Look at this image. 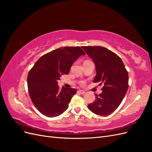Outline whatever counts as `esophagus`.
<instances>
[{"mask_svg":"<svg viewBox=\"0 0 152 152\" xmlns=\"http://www.w3.org/2000/svg\"><path fill=\"white\" fill-rule=\"evenodd\" d=\"M79 91L80 92V93L81 94H82L86 93V91H83V90H81V89H80Z\"/></svg>","mask_w":152,"mask_h":152,"instance_id":"esophagus-1","label":"esophagus"}]
</instances>
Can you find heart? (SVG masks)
I'll return each mask as SVG.
<instances>
[{"instance_id":"heart-1","label":"heart","mask_w":152,"mask_h":152,"mask_svg":"<svg viewBox=\"0 0 152 152\" xmlns=\"http://www.w3.org/2000/svg\"><path fill=\"white\" fill-rule=\"evenodd\" d=\"M84 83H85V82H83V81L81 82V84H82V85H84Z\"/></svg>"}]
</instances>
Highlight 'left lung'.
Returning <instances> with one entry per match:
<instances>
[{
  "label": "left lung",
  "instance_id": "left-lung-1",
  "mask_svg": "<svg viewBox=\"0 0 152 152\" xmlns=\"http://www.w3.org/2000/svg\"><path fill=\"white\" fill-rule=\"evenodd\" d=\"M95 64L96 75L93 82L103 85L102 93L95 94L94 102L87 105L92 112L107 116L121 103L128 89V72L121 58L101 46H82Z\"/></svg>",
  "mask_w": 152,
  "mask_h": 152
}]
</instances>
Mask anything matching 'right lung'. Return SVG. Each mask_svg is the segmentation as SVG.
<instances>
[{
  "label": "right lung",
  "instance_id": "obj_1",
  "mask_svg": "<svg viewBox=\"0 0 152 152\" xmlns=\"http://www.w3.org/2000/svg\"><path fill=\"white\" fill-rule=\"evenodd\" d=\"M86 55L80 47H64L41 56L28 73V93L36 108L49 117H57L68 107L76 89L59 88L58 80L67 75L78 58Z\"/></svg>",
  "mask_w": 152,
  "mask_h": 152
}]
</instances>
